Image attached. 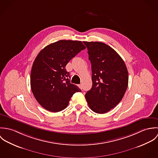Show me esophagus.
Here are the masks:
<instances>
[{
  "label": "esophagus",
  "mask_w": 158,
  "mask_h": 158,
  "mask_svg": "<svg viewBox=\"0 0 158 158\" xmlns=\"http://www.w3.org/2000/svg\"><path fill=\"white\" fill-rule=\"evenodd\" d=\"M78 86H79V88H80L81 89H83V86H82V85H81V84L79 85H78Z\"/></svg>",
  "instance_id": "1"
}]
</instances>
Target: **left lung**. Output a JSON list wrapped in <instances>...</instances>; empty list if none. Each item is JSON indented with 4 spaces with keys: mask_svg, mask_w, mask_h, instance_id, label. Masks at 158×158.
<instances>
[{
    "mask_svg": "<svg viewBox=\"0 0 158 158\" xmlns=\"http://www.w3.org/2000/svg\"><path fill=\"white\" fill-rule=\"evenodd\" d=\"M92 68V86L85 94L90 109L104 114L117 105L128 84L125 62L110 46L101 42H83Z\"/></svg>",
    "mask_w": 158,
    "mask_h": 158,
    "instance_id": "obj_1",
    "label": "left lung"
}]
</instances>
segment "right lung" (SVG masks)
Wrapping results in <instances>:
<instances>
[{
  "instance_id": "obj_1",
  "label": "right lung",
  "mask_w": 158,
  "mask_h": 158,
  "mask_svg": "<svg viewBox=\"0 0 158 158\" xmlns=\"http://www.w3.org/2000/svg\"><path fill=\"white\" fill-rule=\"evenodd\" d=\"M85 48L81 41L60 40L47 45L36 57L31 70V89L37 102L47 111L64 110L72 95L81 91L70 83L65 67Z\"/></svg>"
}]
</instances>
